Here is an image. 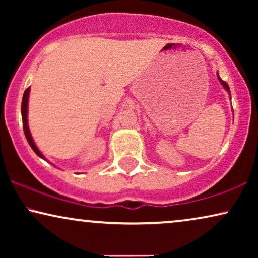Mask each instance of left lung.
<instances>
[{"label":"left lung","mask_w":258,"mask_h":258,"mask_svg":"<svg viewBox=\"0 0 258 258\" xmlns=\"http://www.w3.org/2000/svg\"><path fill=\"white\" fill-rule=\"evenodd\" d=\"M217 77H218V80H220V82H221L222 86L224 87V89L227 90V91H229V94H230V89H229V86H228V83H227V82H224L223 80H221V77H220V75H218V74H217Z\"/></svg>","instance_id":"8db88e82"}]
</instances>
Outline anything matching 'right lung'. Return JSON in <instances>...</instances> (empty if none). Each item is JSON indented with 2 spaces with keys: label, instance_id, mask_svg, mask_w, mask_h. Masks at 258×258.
Segmentation results:
<instances>
[{
  "label": "right lung",
  "instance_id": "obj_1",
  "mask_svg": "<svg viewBox=\"0 0 258 258\" xmlns=\"http://www.w3.org/2000/svg\"><path fill=\"white\" fill-rule=\"evenodd\" d=\"M29 91H30V88H28V89L24 91L23 98H22V105H21V114H22V122H23V132H24V135H26V137H27L28 143L30 144L31 149L35 151V154H36L37 156H40L41 158H44V156L42 155L41 151L38 150L36 144H35L33 137H31L29 126H28V98H29Z\"/></svg>",
  "mask_w": 258,
  "mask_h": 258
}]
</instances>
